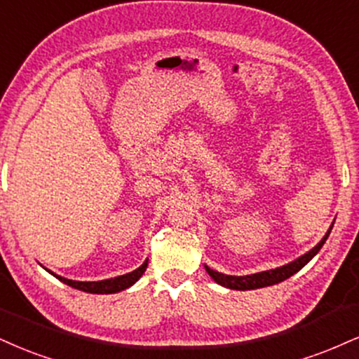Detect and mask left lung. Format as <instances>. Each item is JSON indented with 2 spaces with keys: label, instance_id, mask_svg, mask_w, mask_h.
<instances>
[{
  "label": "left lung",
  "instance_id": "8db88e82",
  "mask_svg": "<svg viewBox=\"0 0 359 359\" xmlns=\"http://www.w3.org/2000/svg\"><path fill=\"white\" fill-rule=\"evenodd\" d=\"M334 224V222H332ZM332 224L327 229V232L325 234L319 243L314 245L313 249L308 250V252L303 254L301 257L294 259L289 264H284L280 267H276V269H269V271H262V273H256V274H248V276H229V274H222L219 271L210 269L209 266H204L207 274L212 278L215 283L221 284V286L227 287V289H236V291H250V289H259V287H267L273 286V284L283 283L287 278H291L292 274H296L297 271L303 269V267L308 264V262L313 259L316 254L319 252V249L323 248V244L326 243V239L330 237V232L332 229Z\"/></svg>",
  "mask_w": 359,
  "mask_h": 359
}]
</instances>
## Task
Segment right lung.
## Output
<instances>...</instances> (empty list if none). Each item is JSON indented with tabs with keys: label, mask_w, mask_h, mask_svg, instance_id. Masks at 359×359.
<instances>
[{
	"label": "right lung",
	"mask_w": 359,
	"mask_h": 359,
	"mask_svg": "<svg viewBox=\"0 0 359 359\" xmlns=\"http://www.w3.org/2000/svg\"><path fill=\"white\" fill-rule=\"evenodd\" d=\"M147 264H149V259H145L144 264H142L140 267H137V269L132 271V273H127L123 276H116V278H111V279H103V280H73V279L63 278V276L51 273V271L46 269V267L45 269L48 271L51 276H55L56 279L62 280L63 284L79 289V291L92 292V294H114V292H120V291H123V289L133 286V284H135L137 280L142 278V274L145 273Z\"/></svg>",
	"instance_id": "add662e5"
}]
</instances>
